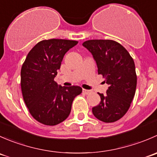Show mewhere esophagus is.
<instances>
[{"mask_svg": "<svg viewBox=\"0 0 157 157\" xmlns=\"http://www.w3.org/2000/svg\"><path fill=\"white\" fill-rule=\"evenodd\" d=\"M83 93H85V94H89V93H91V90H86V89H83Z\"/></svg>", "mask_w": 157, "mask_h": 157, "instance_id": "esophagus-1", "label": "esophagus"}]
</instances>
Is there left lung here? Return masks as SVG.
I'll list each match as a JSON object with an SVG mask.
<instances>
[{
    "mask_svg": "<svg viewBox=\"0 0 157 157\" xmlns=\"http://www.w3.org/2000/svg\"><path fill=\"white\" fill-rule=\"evenodd\" d=\"M93 57L98 74L109 85L106 94L99 93L101 102L93 108V114L103 122L122 118L128 112L137 86L135 65L130 54L121 44L109 39L88 40L83 43Z\"/></svg>",
    "mask_w": 157,
    "mask_h": 157,
    "instance_id": "obj_1",
    "label": "left lung"
}]
</instances>
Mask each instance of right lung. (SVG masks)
Returning a JSON list of instances; mask_svg holds the SVG:
<instances>
[{
	"label": "right lung",
	"instance_id": "obj_1",
	"mask_svg": "<svg viewBox=\"0 0 157 157\" xmlns=\"http://www.w3.org/2000/svg\"><path fill=\"white\" fill-rule=\"evenodd\" d=\"M78 42L52 39L36 44L21 69L23 99L32 116L45 125H56L69 116L74 98L82 93L78 86H61L54 80L63 58Z\"/></svg>",
	"mask_w": 157,
	"mask_h": 157
}]
</instances>
